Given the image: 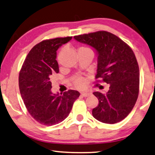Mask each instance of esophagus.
Segmentation results:
<instances>
[{"instance_id": "1", "label": "esophagus", "mask_w": 155, "mask_h": 155, "mask_svg": "<svg viewBox=\"0 0 155 155\" xmlns=\"http://www.w3.org/2000/svg\"><path fill=\"white\" fill-rule=\"evenodd\" d=\"M81 94L83 97H87V96H89L90 94H91V93H90V92H81Z\"/></svg>"}]
</instances>
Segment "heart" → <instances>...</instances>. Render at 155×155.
Instances as JSON below:
<instances>
[{
    "label": "heart",
    "mask_w": 155,
    "mask_h": 155,
    "mask_svg": "<svg viewBox=\"0 0 155 155\" xmlns=\"http://www.w3.org/2000/svg\"><path fill=\"white\" fill-rule=\"evenodd\" d=\"M80 48H85V49L91 50L89 48L85 47H80ZM73 84H74L75 86H77L78 87H84L85 85V79L84 77H82V76L77 75V76H76V77H74V78H73Z\"/></svg>",
    "instance_id": "b5f03b06"
}]
</instances>
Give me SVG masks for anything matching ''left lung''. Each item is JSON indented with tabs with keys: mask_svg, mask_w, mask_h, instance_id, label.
Instances as JSON below:
<instances>
[{
	"mask_svg": "<svg viewBox=\"0 0 155 155\" xmlns=\"http://www.w3.org/2000/svg\"><path fill=\"white\" fill-rule=\"evenodd\" d=\"M74 38L95 48L98 54L95 78H101L110 85L106 94L93 92L99 104L92 109V115L104 123L120 122L133 109L139 92V68L134 53L127 44L107 31Z\"/></svg>",
	"mask_w": 155,
	"mask_h": 155,
	"instance_id": "obj_1",
	"label": "left lung"
}]
</instances>
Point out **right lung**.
Wrapping results in <instances>:
<instances>
[{"mask_svg": "<svg viewBox=\"0 0 155 155\" xmlns=\"http://www.w3.org/2000/svg\"><path fill=\"white\" fill-rule=\"evenodd\" d=\"M72 37L45 40L32 48L18 76L21 95L28 111L37 122L51 126L63 121L79 97L77 91L69 90L62 95L53 94L51 79L59 72L56 51Z\"/></svg>", "mask_w": 155, "mask_h": 155, "instance_id": "1", "label": "right lung"}]
</instances>
